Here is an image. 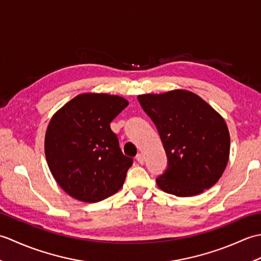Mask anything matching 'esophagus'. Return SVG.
Returning <instances> with one entry per match:
<instances>
[{
    "instance_id": "1",
    "label": "esophagus",
    "mask_w": 261,
    "mask_h": 261,
    "mask_svg": "<svg viewBox=\"0 0 261 261\" xmlns=\"http://www.w3.org/2000/svg\"><path fill=\"white\" fill-rule=\"evenodd\" d=\"M137 160H138V163L142 165L143 163H145V157H143L142 153H138L137 154Z\"/></svg>"
}]
</instances>
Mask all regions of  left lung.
Wrapping results in <instances>:
<instances>
[{
	"label": "left lung",
	"mask_w": 261,
	"mask_h": 261,
	"mask_svg": "<svg viewBox=\"0 0 261 261\" xmlns=\"http://www.w3.org/2000/svg\"><path fill=\"white\" fill-rule=\"evenodd\" d=\"M138 99L156 124L168 167L156 179L160 190L195 196L218 181L229 162L230 134L224 119L195 93L174 90Z\"/></svg>",
	"instance_id": "8db88e82"
}]
</instances>
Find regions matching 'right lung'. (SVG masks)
<instances>
[{"label":"right lung","instance_id":"obj_1","mask_svg":"<svg viewBox=\"0 0 261 261\" xmlns=\"http://www.w3.org/2000/svg\"><path fill=\"white\" fill-rule=\"evenodd\" d=\"M127 104L118 95L84 93L53 115L45 136L46 159L69 196L95 203L123 186L134 162L122 153L110 123Z\"/></svg>","mask_w":261,"mask_h":261}]
</instances>
